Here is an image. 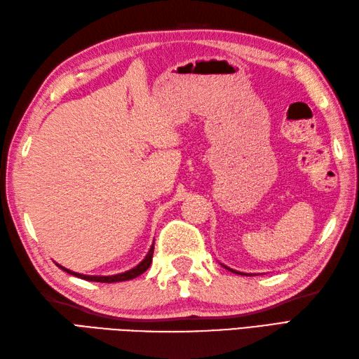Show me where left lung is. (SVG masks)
<instances>
[{
	"instance_id": "obj_1",
	"label": "left lung",
	"mask_w": 359,
	"mask_h": 359,
	"mask_svg": "<svg viewBox=\"0 0 359 359\" xmlns=\"http://www.w3.org/2000/svg\"><path fill=\"white\" fill-rule=\"evenodd\" d=\"M222 265V264H221ZM222 266H225V265H222ZM226 269L229 271H231V273H236V274H241V276H250V274H247V273H239V271H236V269H231V268H229V266H225Z\"/></svg>"
}]
</instances>
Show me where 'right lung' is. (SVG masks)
Here are the masks:
<instances>
[{
	"mask_svg": "<svg viewBox=\"0 0 359 359\" xmlns=\"http://www.w3.org/2000/svg\"><path fill=\"white\" fill-rule=\"evenodd\" d=\"M152 256H154V243L151 245L149 251H147V255L144 256V259L140 262V264L134 268H130L125 273H120V274H112V276H88V274H81V273H74L72 269H67L65 266L56 264L60 269L65 271V273L76 276L79 278H83V280H88V282H100V283H116V282H125V280H133V278L138 277L140 274H143L144 271L151 266L152 264Z\"/></svg>",
	"mask_w": 359,
	"mask_h": 359,
	"instance_id": "right-lung-1",
	"label": "right lung"
}]
</instances>
